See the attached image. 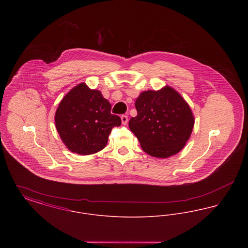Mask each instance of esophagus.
<instances>
[{
	"mask_svg": "<svg viewBox=\"0 0 248 248\" xmlns=\"http://www.w3.org/2000/svg\"><path fill=\"white\" fill-rule=\"evenodd\" d=\"M121 120H122V123H123L124 124H126L127 122H128V117H127L126 115H122V116H121Z\"/></svg>",
	"mask_w": 248,
	"mask_h": 248,
	"instance_id": "obj_1",
	"label": "esophagus"
}]
</instances>
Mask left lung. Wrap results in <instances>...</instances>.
I'll return each mask as SVG.
<instances>
[{
  "mask_svg": "<svg viewBox=\"0 0 248 248\" xmlns=\"http://www.w3.org/2000/svg\"><path fill=\"white\" fill-rule=\"evenodd\" d=\"M136 117L129 128L146 154L167 158L180 152L194 125L190 108L181 95L169 86L160 91H145L137 98Z\"/></svg>",
  "mask_w": 248,
  "mask_h": 248,
  "instance_id": "obj_1",
  "label": "left lung"
}]
</instances>
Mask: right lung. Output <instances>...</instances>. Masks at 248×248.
Listing matches in <instances>:
<instances>
[{
	"instance_id": "1",
	"label": "right lung",
	"mask_w": 248,
	"mask_h": 248,
	"mask_svg": "<svg viewBox=\"0 0 248 248\" xmlns=\"http://www.w3.org/2000/svg\"><path fill=\"white\" fill-rule=\"evenodd\" d=\"M110 111L111 105L100 91L78 84L64 96L56 111L62 141L71 152L82 155L103 150L111 129L121 124V118Z\"/></svg>"
}]
</instances>
